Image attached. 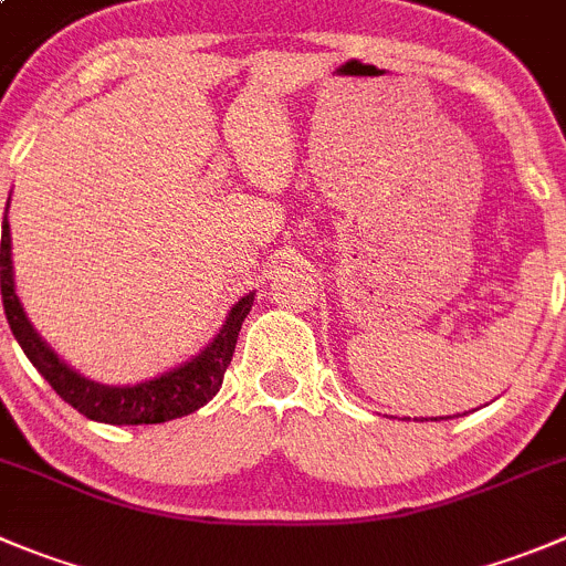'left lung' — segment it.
Listing matches in <instances>:
<instances>
[{"label":"left lung","instance_id":"obj_1","mask_svg":"<svg viewBox=\"0 0 566 566\" xmlns=\"http://www.w3.org/2000/svg\"><path fill=\"white\" fill-rule=\"evenodd\" d=\"M430 419H444V417H430ZM450 419V417H448Z\"/></svg>","mask_w":566,"mask_h":566}]
</instances>
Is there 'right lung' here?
Here are the masks:
<instances>
[{"mask_svg":"<svg viewBox=\"0 0 566 566\" xmlns=\"http://www.w3.org/2000/svg\"><path fill=\"white\" fill-rule=\"evenodd\" d=\"M8 208H4L0 247V289L4 316H8V325L10 331H13L15 342L21 344L24 355L32 360V367L44 375L46 384H50L69 406L77 408L83 417L94 419V422L158 424L177 417H188V413H193L197 408H202L208 400L217 397L224 373H228L230 360H233L241 322L250 314L255 292L244 294V297L230 308L228 319L219 327L217 336L188 360H182V364H177V367L166 369V373L155 375V378L149 380H138V384L127 386H105L99 384V380L85 378L77 369L69 367L66 360L46 344V338L35 331L30 316H27L24 305H21L19 294H15Z\"/></svg>","mask_w":566,"mask_h":566,"instance_id":"right-lung-1","label":"right lung"}]
</instances>
